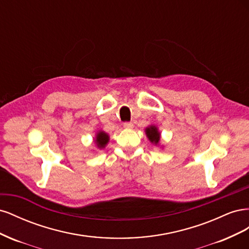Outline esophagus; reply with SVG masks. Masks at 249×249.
Masks as SVG:
<instances>
[{"label":"esophagus","instance_id":"34e87169","mask_svg":"<svg viewBox=\"0 0 249 249\" xmlns=\"http://www.w3.org/2000/svg\"><path fill=\"white\" fill-rule=\"evenodd\" d=\"M124 126L125 127V129H133L134 124L132 123H124Z\"/></svg>","mask_w":249,"mask_h":249}]
</instances>
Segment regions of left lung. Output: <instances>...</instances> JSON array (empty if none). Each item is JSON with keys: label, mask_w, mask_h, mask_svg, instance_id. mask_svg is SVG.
Returning a JSON list of instances; mask_svg holds the SVG:
<instances>
[{"label": "left lung", "mask_w": 249, "mask_h": 249, "mask_svg": "<svg viewBox=\"0 0 249 249\" xmlns=\"http://www.w3.org/2000/svg\"><path fill=\"white\" fill-rule=\"evenodd\" d=\"M145 135L147 139L150 141V143H153L154 145L159 146L160 145V141H161V133L158 129V126L155 124H150L145 127Z\"/></svg>", "instance_id": "1"}]
</instances>
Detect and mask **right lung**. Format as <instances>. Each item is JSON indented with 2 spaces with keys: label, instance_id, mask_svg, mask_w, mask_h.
Wrapping results in <instances>:
<instances>
[{
  "label": "right lung",
  "instance_id": "obj_1",
  "mask_svg": "<svg viewBox=\"0 0 249 249\" xmlns=\"http://www.w3.org/2000/svg\"><path fill=\"white\" fill-rule=\"evenodd\" d=\"M109 140H110L109 135L105 131L100 130L95 133V136L93 138V143L97 148L103 149L107 146V144L109 143Z\"/></svg>",
  "mask_w": 249,
  "mask_h": 249
}]
</instances>
